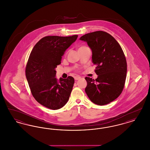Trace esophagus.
Instances as JSON below:
<instances>
[{
	"label": "esophagus",
	"instance_id": "obj_1",
	"mask_svg": "<svg viewBox=\"0 0 150 150\" xmlns=\"http://www.w3.org/2000/svg\"><path fill=\"white\" fill-rule=\"evenodd\" d=\"M74 79H75V80H79L80 79V77L78 76H76L74 77Z\"/></svg>",
	"mask_w": 150,
	"mask_h": 150
}]
</instances>
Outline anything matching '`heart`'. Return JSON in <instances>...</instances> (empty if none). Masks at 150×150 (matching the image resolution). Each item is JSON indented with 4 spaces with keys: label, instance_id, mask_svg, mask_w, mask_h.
<instances>
[{
    "label": "heart",
    "instance_id": "b5f03b06",
    "mask_svg": "<svg viewBox=\"0 0 150 150\" xmlns=\"http://www.w3.org/2000/svg\"><path fill=\"white\" fill-rule=\"evenodd\" d=\"M83 47H80L79 49H80V48H83Z\"/></svg>",
    "mask_w": 150,
    "mask_h": 150
}]
</instances>
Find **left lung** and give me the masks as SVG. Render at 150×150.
I'll return each instance as SVG.
<instances>
[{
    "mask_svg": "<svg viewBox=\"0 0 150 150\" xmlns=\"http://www.w3.org/2000/svg\"><path fill=\"white\" fill-rule=\"evenodd\" d=\"M92 52V62L96 66V79L86 77L85 91L94 103L103 106L116 99L125 82L127 64L120 44L112 36L97 31L82 36Z\"/></svg>",
    "mask_w": 150,
    "mask_h": 150,
    "instance_id": "8db88e82",
    "label": "left lung"
}]
</instances>
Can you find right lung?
Instances as JSON below:
<instances>
[{
  "mask_svg": "<svg viewBox=\"0 0 150 150\" xmlns=\"http://www.w3.org/2000/svg\"><path fill=\"white\" fill-rule=\"evenodd\" d=\"M78 35L47 36L36 44L26 67V76L36 100L45 107L58 110L69 99L74 79L56 78V68L61 63L66 50Z\"/></svg>",
  "mask_w": 150,
  "mask_h": 150,
  "instance_id": "right-lung-1",
  "label": "right lung"
}]
</instances>
